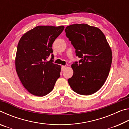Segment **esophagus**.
Here are the masks:
<instances>
[{
	"instance_id": "obj_1",
	"label": "esophagus",
	"mask_w": 129,
	"mask_h": 129,
	"mask_svg": "<svg viewBox=\"0 0 129 129\" xmlns=\"http://www.w3.org/2000/svg\"><path fill=\"white\" fill-rule=\"evenodd\" d=\"M65 68H66V66H62L61 67V71H64L65 69Z\"/></svg>"
}]
</instances>
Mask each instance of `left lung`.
Wrapping results in <instances>:
<instances>
[{
	"label": "left lung",
	"mask_w": 129,
	"mask_h": 129,
	"mask_svg": "<svg viewBox=\"0 0 129 129\" xmlns=\"http://www.w3.org/2000/svg\"><path fill=\"white\" fill-rule=\"evenodd\" d=\"M66 36L81 59L72 65L73 75L68 79L72 90L79 94L90 95L103 86L112 62V52L101 30L86 24L65 28Z\"/></svg>",
	"instance_id": "left-lung-1"
}]
</instances>
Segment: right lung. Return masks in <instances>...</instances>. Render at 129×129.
Segmentation results:
<instances>
[{
  "instance_id": "add662e5",
  "label": "right lung",
  "mask_w": 129,
  "mask_h": 129,
  "mask_svg": "<svg viewBox=\"0 0 129 129\" xmlns=\"http://www.w3.org/2000/svg\"><path fill=\"white\" fill-rule=\"evenodd\" d=\"M64 29L63 25L37 26L24 34L19 41L16 71L23 85L32 94H48L60 77L61 67L53 62L52 47ZM50 54L52 57L47 62Z\"/></svg>"
}]
</instances>
